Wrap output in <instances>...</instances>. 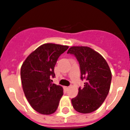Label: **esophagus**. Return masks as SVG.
Instances as JSON below:
<instances>
[{"label":"esophagus","mask_w":130,"mask_h":130,"mask_svg":"<svg viewBox=\"0 0 130 130\" xmlns=\"http://www.w3.org/2000/svg\"><path fill=\"white\" fill-rule=\"evenodd\" d=\"M64 89H65V90H68L69 89V88H70V87H64Z\"/></svg>","instance_id":"esophagus-1"}]
</instances>
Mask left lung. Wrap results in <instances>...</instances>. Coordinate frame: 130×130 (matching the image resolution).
<instances>
[{
    "instance_id": "1",
    "label": "left lung",
    "mask_w": 130,
    "mask_h": 130,
    "mask_svg": "<svg viewBox=\"0 0 130 130\" xmlns=\"http://www.w3.org/2000/svg\"><path fill=\"white\" fill-rule=\"evenodd\" d=\"M67 53L75 55L81 70V79H85L84 87L72 99L75 111L90 113L98 109L105 101L111 86V70L105 58L94 49L85 46H73Z\"/></svg>"
}]
</instances>
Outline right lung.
Segmentation results:
<instances>
[{"label":"right lung","mask_w":130,"mask_h":130,"mask_svg":"<svg viewBox=\"0 0 130 130\" xmlns=\"http://www.w3.org/2000/svg\"><path fill=\"white\" fill-rule=\"evenodd\" d=\"M67 45L45 43L31 53L21 68V79L25 97L40 114L51 115L57 109L63 88L52 83L54 68Z\"/></svg>","instance_id":"add662e5"}]
</instances>
